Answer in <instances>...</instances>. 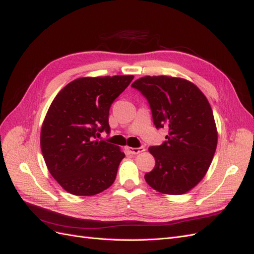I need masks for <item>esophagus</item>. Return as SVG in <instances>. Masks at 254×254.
<instances>
[{
    "mask_svg": "<svg viewBox=\"0 0 254 254\" xmlns=\"http://www.w3.org/2000/svg\"><path fill=\"white\" fill-rule=\"evenodd\" d=\"M127 150L129 151V153H131V155H137V153L143 152L145 150V147L144 146H141V147H134V148L127 147Z\"/></svg>",
    "mask_w": 254,
    "mask_h": 254,
    "instance_id": "obj_1",
    "label": "esophagus"
}]
</instances>
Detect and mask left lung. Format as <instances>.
Returning a JSON list of instances; mask_svg holds the SVG:
<instances>
[{"mask_svg": "<svg viewBox=\"0 0 254 254\" xmlns=\"http://www.w3.org/2000/svg\"><path fill=\"white\" fill-rule=\"evenodd\" d=\"M131 87L147 99L156 128L168 129L166 141L149 148L156 165L146 182L163 194L187 193L203 178L216 150L209 102L194 83L170 76H145Z\"/></svg>", "mask_w": 254, "mask_h": 254, "instance_id": "left-lung-1", "label": "left lung"}]
</instances>
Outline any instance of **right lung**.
<instances>
[{
	"label": "right lung",
	"mask_w": 254,
	"mask_h": 254,
	"mask_svg": "<svg viewBox=\"0 0 254 254\" xmlns=\"http://www.w3.org/2000/svg\"><path fill=\"white\" fill-rule=\"evenodd\" d=\"M132 79V75L77 78L54 98L40 145L51 175L68 193L96 195L114 182L125 153L96 137L110 132V107Z\"/></svg>",
	"instance_id": "right-lung-1"
}]
</instances>
